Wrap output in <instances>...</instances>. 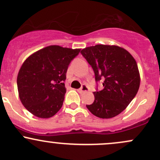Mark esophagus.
<instances>
[{"label": "esophagus", "instance_id": "obj_1", "mask_svg": "<svg viewBox=\"0 0 160 160\" xmlns=\"http://www.w3.org/2000/svg\"><path fill=\"white\" fill-rule=\"evenodd\" d=\"M88 91V88L86 85H82V88L78 89V92H79V93H84V92H86Z\"/></svg>", "mask_w": 160, "mask_h": 160}]
</instances>
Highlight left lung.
<instances>
[{
  "instance_id": "obj_1",
  "label": "left lung",
  "mask_w": 160,
  "mask_h": 160,
  "mask_svg": "<svg viewBox=\"0 0 160 160\" xmlns=\"http://www.w3.org/2000/svg\"><path fill=\"white\" fill-rule=\"evenodd\" d=\"M81 53L93 68L96 82L103 80L104 87L94 92V102L87 108L103 119L121 114L140 88V72L134 58L120 46L101 44L85 48Z\"/></svg>"
}]
</instances>
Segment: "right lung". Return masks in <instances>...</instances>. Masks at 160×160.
<instances>
[{"label": "right lung", "mask_w": 160, "mask_h": 160, "mask_svg": "<svg viewBox=\"0 0 160 160\" xmlns=\"http://www.w3.org/2000/svg\"><path fill=\"white\" fill-rule=\"evenodd\" d=\"M81 49L49 46L30 55L18 72V89L26 109L39 118L54 116L66 92L64 82L68 65Z\"/></svg>", "instance_id": "right-lung-1"}]
</instances>
